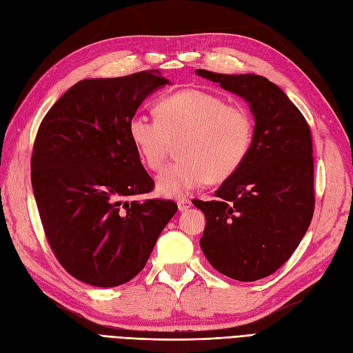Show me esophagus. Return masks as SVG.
Segmentation results:
<instances>
[{
	"label": "esophagus",
	"mask_w": 353,
	"mask_h": 353,
	"mask_svg": "<svg viewBox=\"0 0 353 353\" xmlns=\"http://www.w3.org/2000/svg\"><path fill=\"white\" fill-rule=\"evenodd\" d=\"M190 208H191V201L188 199H185V197L178 199V209H179V212H184V210H187Z\"/></svg>",
	"instance_id": "obj_1"
}]
</instances>
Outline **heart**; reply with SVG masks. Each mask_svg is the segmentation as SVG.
Here are the masks:
<instances>
[{
	"label": "heart",
	"mask_w": 353,
	"mask_h": 353,
	"mask_svg": "<svg viewBox=\"0 0 353 353\" xmlns=\"http://www.w3.org/2000/svg\"><path fill=\"white\" fill-rule=\"evenodd\" d=\"M156 119L134 114L128 137L141 162L159 170L172 144L178 143L179 162L156 179L160 196L176 197L205 185L219 184L237 172L253 141V121L241 104L201 90H184L159 100Z\"/></svg>",
	"instance_id": "heart-1"
}]
</instances>
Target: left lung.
<instances>
[{
  "mask_svg": "<svg viewBox=\"0 0 353 353\" xmlns=\"http://www.w3.org/2000/svg\"><path fill=\"white\" fill-rule=\"evenodd\" d=\"M196 73L240 95L254 116L244 163L215 191L216 200L193 201L206 216L200 248L230 279L261 280L288 261L312 221L311 128L284 91L259 74Z\"/></svg>",
  "mask_w": 353,
  "mask_h": 353,
  "instance_id": "1",
  "label": "left lung"
}]
</instances>
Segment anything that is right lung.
<instances>
[{"label":"right lung","mask_w":353,"mask_h":353,"mask_svg":"<svg viewBox=\"0 0 353 353\" xmlns=\"http://www.w3.org/2000/svg\"><path fill=\"white\" fill-rule=\"evenodd\" d=\"M166 83L157 70L83 79L39 125L32 188L52 253L79 281L116 287L132 280L176 213L172 200L123 201L154 187L128 137V122Z\"/></svg>","instance_id":"right-lung-1"}]
</instances>
